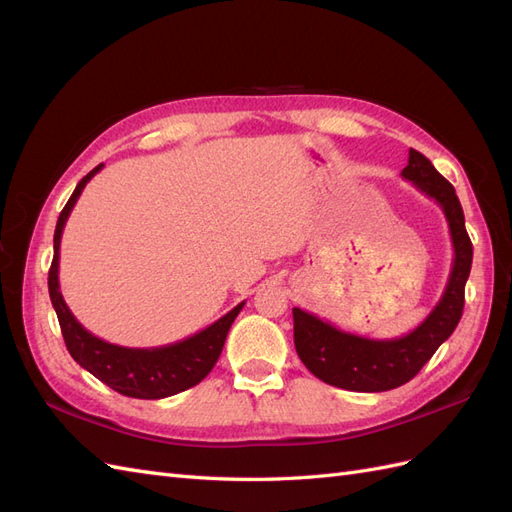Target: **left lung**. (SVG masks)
<instances>
[{"instance_id":"8db88e82","label":"left lung","mask_w":512,"mask_h":512,"mask_svg":"<svg viewBox=\"0 0 512 512\" xmlns=\"http://www.w3.org/2000/svg\"><path fill=\"white\" fill-rule=\"evenodd\" d=\"M401 177L440 205L453 241V267L440 301L408 335L374 339L337 329L335 324L292 307L294 348L316 378L337 389L382 393L412 380L448 337L463 314V290L472 269V241L455 188L433 164L410 149Z\"/></svg>"}]
</instances>
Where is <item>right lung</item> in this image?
Listing matches in <instances>:
<instances>
[{"label": "right lung", "instance_id": "obj_1", "mask_svg": "<svg viewBox=\"0 0 512 512\" xmlns=\"http://www.w3.org/2000/svg\"><path fill=\"white\" fill-rule=\"evenodd\" d=\"M104 164L96 166L89 175H85L76 190L72 192L64 211L59 213L53 237V262L49 271V294L55 307V314L61 327V335L72 359L79 363L89 374H94L113 391L136 397V399H164L177 395L190 386H196L203 380L213 365L218 363L226 335L232 322L239 316L245 301L235 309H230L226 316L209 324L207 329L198 331L181 342L158 346V348H126L117 344H108L104 339L89 333L83 324L74 318L70 307L64 301V294L59 290V243L61 232L68 222L76 200H79L85 185L96 173H100Z\"/></svg>", "mask_w": 512, "mask_h": 512}]
</instances>
